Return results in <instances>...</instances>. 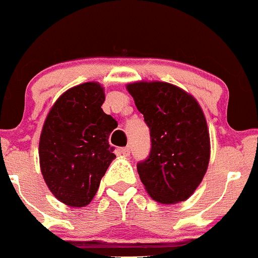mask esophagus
I'll return each mask as SVG.
<instances>
[{
	"label": "esophagus",
	"mask_w": 258,
	"mask_h": 258,
	"mask_svg": "<svg viewBox=\"0 0 258 258\" xmlns=\"http://www.w3.org/2000/svg\"><path fill=\"white\" fill-rule=\"evenodd\" d=\"M120 152H121L124 156H129V155H131V147H122V149L120 150Z\"/></svg>",
	"instance_id": "1"
}]
</instances>
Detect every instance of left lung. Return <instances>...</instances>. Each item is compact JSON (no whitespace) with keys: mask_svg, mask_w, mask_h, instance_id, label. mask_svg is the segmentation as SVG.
<instances>
[{"mask_svg":"<svg viewBox=\"0 0 258 258\" xmlns=\"http://www.w3.org/2000/svg\"><path fill=\"white\" fill-rule=\"evenodd\" d=\"M126 89L151 136V152L137 165L146 191L161 204L184 202L203 181L211 157L202 107L192 95L169 83L137 81Z\"/></svg>","mask_w":258,"mask_h":258,"instance_id":"1","label":"left lung"}]
</instances>
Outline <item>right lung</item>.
<instances>
[{
	"instance_id": "obj_1",
	"label": "right lung",
	"mask_w": 258,
	"mask_h": 258,
	"mask_svg": "<svg viewBox=\"0 0 258 258\" xmlns=\"http://www.w3.org/2000/svg\"><path fill=\"white\" fill-rule=\"evenodd\" d=\"M104 98V88L95 81L68 89L42 126L41 173L52 195L68 207L81 208L92 202L116 157L108 137L117 121L103 112Z\"/></svg>"
}]
</instances>
